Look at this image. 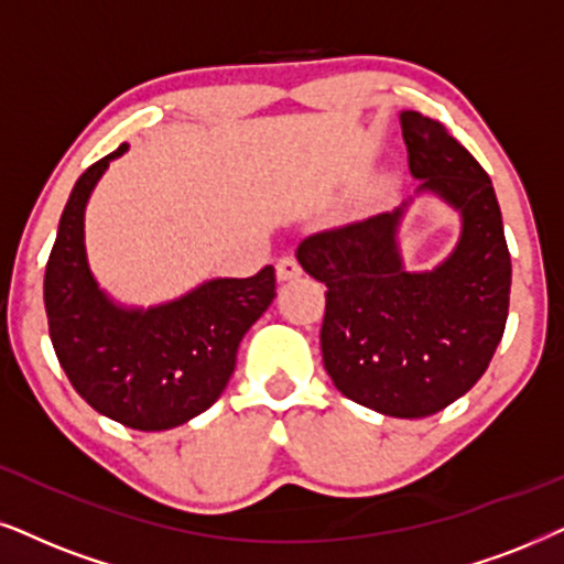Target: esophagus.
<instances>
[{
  "label": "esophagus",
  "mask_w": 564,
  "mask_h": 564,
  "mask_svg": "<svg viewBox=\"0 0 564 564\" xmlns=\"http://www.w3.org/2000/svg\"><path fill=\"white\" fill-rule=\"evenodd\" d=\"M278 281H294V278L302 275V265L294 258H281L278 260Z\"/></svg>",
  "instance_id": "obj_1"
}]
</instances>
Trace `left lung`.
Instances as JSON below:
<instances>
[{"label":"left lung","instance_id":"1","mask_svg":"<svg viewBox=\"0 0 564 564\" xmlns=\"http://www.w3.org/2000/svg\"><path fill=\"white\" fill-rule=\"evenodd\" d=\"M416 195L460 216L453 252L405 270L398 229L413 197L390 213L306 237L296 260L325 283L323 361L351 401L395 419L432 416L487 372L510 306V252L487 171L451 132L401 111Z\"/></svg>","mask_w":564,"mask_h":564}]
</instances>
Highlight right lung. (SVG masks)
I'll return each mask as SVG.
<instances>
[{
  "instance_id": "add662e5",
  "label": "right lung",
  "mask_w": 564,
  "mask_h": 564,
  "mask_svg": "<svg viewBox=\"0 0 564 564\" xmlns=\"http://www.w3.org/2000/svg\"><path fill=\"white\" fill-rule=\"evenodd\" d=\"M127 142L75 182L46 262L44 304L56 359L98 413L140 432L180 426L229 384L245 333L275 299V270L210 278L155 306L117 304L85 254V205Z\"/></svg>"
}]
</instances>
